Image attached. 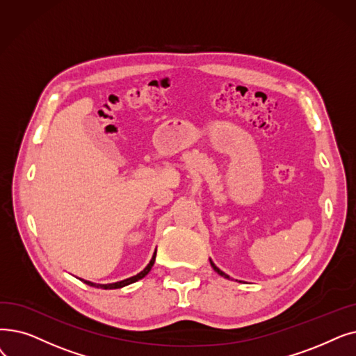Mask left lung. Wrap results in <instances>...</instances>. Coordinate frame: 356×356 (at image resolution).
Returning a JSON list of instances; mask_svg holds the SVG:
<instances>
[{
  "mask_svg": "<svg viewBox=\"0 0 356 356\" xmlns=\"http://www.w3.org/2000/svg\"><path fill=\"white\" fill-rule=\"evenodd\" d=\"M211 266H212V268H213V270H215V272H218V273H220V275H221V276H224V277H228V280H229V276H228V275H225V273H224V272H222V270H220V269H218V268H216V266H215V265H213V261H212V260H211Z\"/></svg>",
  "mask_w": 356,
  "mask_h": 356,
  "instance_id": "left-lung-1",
  "label": "left lung"
}]
</instances>
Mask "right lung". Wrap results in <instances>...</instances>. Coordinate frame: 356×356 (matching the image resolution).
I'll list each match as a JSON object with an SVG mask.
<instances>
[{"instance_id": "obj_1", "label": "right lung", "mask_w": 356, "mask_h": 356, "mask_svg": "<svg viewBox=\"0 0 356 356\" xmlns=\"http://www.w3.org/2000/svg\"><path fill=\"white\" fill-rule=\"evenodd\" d=\"M156 254H157V250L154 252V254H152V257H151V260H149V264L145 266V269L144 270H141L140 273L138 275H135V276H131V277H128V280H123V281H119V282H113V284H95V282H90V281H86V280H81L84 284H87V285H90V286H95V288H102V289H116V288H122V286H127V285H129V284H134V282H136V281H140V280H143V277L151 270V268H152V265H154V261H156Z\"/></svg>"}]
</instances>
